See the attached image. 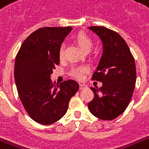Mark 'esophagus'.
Masks as SVG:
<instances>
[{
	"label": "esophagus",
	"mask_w": 149,
	"mask_h": 149,
	"mask_svg": "<svg viewBox=\"0 0 149 149\" xmlns=\"http://www.w3.org/2000/svg\"><path fill=\"white\" fill-rule=\"evenodd\" d=\"M87 88V86L85 85V84H79V90H84V89Z\"/></svg>",
	"instance_id": "obj_1"
}]
</instances>
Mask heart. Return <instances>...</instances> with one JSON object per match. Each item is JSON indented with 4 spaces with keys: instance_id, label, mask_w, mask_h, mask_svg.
Masks as SVG:
<instances>
[{
    "instance_id": "b5f03b06",
    "label": "heart",
    "mask_w": 149,
    "mask_h": 149,
    "mask_svg": "<svg viewBox=\"0 0 149 149\" xmlns=\"http://www.w3.org/2000/svg\"><path fill=\"white\" fill-rule=\"evenodd\" d=\"M76 42L84 52L90 51L93 45V41L91 37L85 33H79L76 37ZM64 56V45H61L58 48V56L62 58ZM90 71V67L86 65H75L70 71V76L77 79H83L86 73Z\"/></svg>"
}]
</instances>
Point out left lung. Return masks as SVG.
<instances>
[{
	"instance_id": "left-lung-1",
	"label": "left lung",
	"mask_w": 149,
	"mask_h": 149,
	"mask_svg": "<svg viewBox=\"0 0 149 149\" xmlns=\"http://www.w3.org/2000/svg\"><path fill=\"white\" fill-rule=\"evenodd\" d=\"M100 38L103 54L92 79L101 87H91L94 97L88 104L91 113L101 120H113L125 111L136 82L134 58L124 38L105 27L88 28Z\"/></svg>"
}]
</instances>
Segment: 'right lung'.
<instances>
[{"instance_id":"add662e5","label":"right lung","mask_w":149,"mask_h":149,"mask_svg":"<svg viewBox=\"0 0 149 149\" xmlns=\"http://www.w3.org/2000/svg\"><path fill=\"white\" fill-rule=\"evenodd\" d=\"M71 27H45L24 41L15 63V80L20 100L29 117L48 125L65 115L72 97L79 90L72 79L56 85L50 77L59 64L58 48Z\"/></svg>"}]
</instances>
